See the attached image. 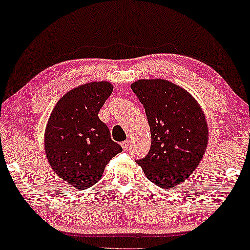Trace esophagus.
<instances>
[{
    "mask_svg": "<svg viewBox=\"0 0 250 250\" xmlns=\"http://www.w3.org/2000/svg\"><path fill=\"white\" fill-rule=\"evenodd\" d=\"M121 145H122V147H123V149H125V150L128 149V147H129V141L127 140V141L122 142Z\"/></svg>",
    "mask_w": 250,
    "mask_h": 250,
    "instance_id": "34e87169",
    "label": "esophagus"
}]
</instances>
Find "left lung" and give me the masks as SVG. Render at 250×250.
<instances>
[{
	"instance_id": "left-lung-1",
	"label": "left lung",
	"mask_w": 250,
	"mask_h": 250,
	"mask_svg": "<svg viewBox=\"0 0 250 250\" xmlns=\"http://www.w3.org/2000/svg\"><path fill=\"white\" fill-rule=\"evenodd\" d=\"M145 108L152 144L138 159L146 177L162 188L185 182L199 165L208 144L205 114L186 89L166 80L130 85Z\"/></svg>"
}]
</instances>
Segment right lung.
<instances>
[{
  "instance_id": "obj_1",
  "label": "right lung",
  "mask_w": 250,
  "mask_h": 250,
  "mask_svg": "<svg viewBox=\"0 0 250 250\" xmlns=\"http://www.w3.org/2000/svg\"><path fill=\"white\" fill-rule=\"evenodd\" d=\"M113 92L109 82L71 89L57 102L44 134L45 153L55 174L77 189L96 184L105 166L122 152L98 112Z\"/></svg>"
}]
</instances>
